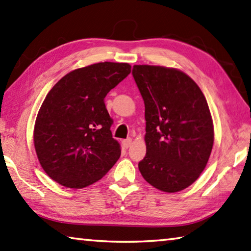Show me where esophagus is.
I'll list each match as a JSON object with an SVG mask.
<instances>
[{
    "instance_id": "esophagus-1",
    "label": "esophagus",
    "mask_w": 251,
    "mask_h": 251,
    "mask_svg": "<svg viewBox=\"0 0 251 251\" xmlns=\"http://www.w3.org/2000/svg\"><path fill=\"white\" fill-rule=\"evenodd\" d=\"M131 144H132V139H126V140H124V145H125V148H130L131 146Z\"/></svg>"
}]
</instances>
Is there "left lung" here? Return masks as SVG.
Masks as SVG:
<instances>
[{"label":"left lung","mask_w":251,"mask_h":251,"mask_svg":"<svg viewBox=\"0 0 251 251\" xmlns=\"http://www.w3.org/2000/svg\"><path fill=\"white\" fill-rule=\"evenodd\" d=\"M132 75L145 105L146 155L140 173L151 186L178 192L204 170L214 127L200 87L182 71L134 65Z\"/></svg>","instance_id":"left-lung-1"}]
</instances>
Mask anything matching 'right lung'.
I'll return each mask as SVG.
<instances>
[{"label":"right lung","mask_w":251,"mask_h":251,"mask_svg":"<svg viewBox=\"0 0 251 251\" xmlns=\"http://www.w3.org/2000/svg\"><path fill=\"white\" fill-rule=\"evenodd\" d=\"M127 63L100 62L76 69L46 96L36 118L34 144L41 167L62 186L98 181L120 157L105 97L127 76Z\"/></svg>","instance_id":"add662e5"}]
</instances>
